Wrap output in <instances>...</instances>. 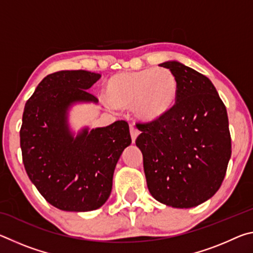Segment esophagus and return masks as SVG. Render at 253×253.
<instances>
[{
  "mask_svg": "<svg viewBox=\"0 0 253 253\" xmlns=\"http://www.w3.org/2000/svg\"><path fill=\"white\" fill-rule=\"evenodd\" d=\"M129 129H130V136H131V140H132V143H135V139H136V137L138 136L139 131H138V129H137V128H136L134 125H130Z\"/></svg>",
  "mask_w": 253,
  "mask_h": 253,
  "instance_id": "esophagus-1",
  "label": "esophagus"
}]
</instances>
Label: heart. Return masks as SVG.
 Here are the masks:
<instances>
[{"label":"heart","instance_id":"b5f03b06","mask_svg":"<svg viewBox=\"0 0 253 253\" xmlns=\"http://www.w3.org/2000/svg\"><path fill=\"white\" fill-rule=\"evenodd\" d=\"M178 81L168 68L119 72L105 85V97L118 109L132 107L137 118L145 123L160 121L176 101Z\"/></svg>","mask_w":253,"mask_h":253}]
</instances>
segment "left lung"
<instances>
[{
	"mask_svg": "<svg viewBox=\"0 0 253 253\" xmlns=\"http://www.w3.org/2000/svg\"><path fill=\"white\" fill-rule=\"evenodd\" d=\"M178 81L176 102L160 121L137 124L149 193L188 209L205 202L223 182L231 157L226 108L208 77L178 61L160 65Z\"/></svg>",
	"mask_w": 253,
	"mask_h": 253,
	"instance_id": "8db88e82",
	"label": "left lung"
}]
</instances>
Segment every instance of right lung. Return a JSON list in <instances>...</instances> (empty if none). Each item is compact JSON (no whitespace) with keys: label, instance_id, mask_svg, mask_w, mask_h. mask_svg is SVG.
I'll return each instance as SVG.
<instances>
[{"label":"right lung","instance_id":"obj_1","mask_svg":"<svg viewBox=\"0 0 253 253\" xmlns=\"http://www.w3.org/2000/svg\"><path fill=\"white\" fill-rule=\"evenodd\" d=\"M85 70L48 75L27 101L20 130L22 160L29 178L57 209L88 212L108 200L116 164L131 143L129 126L84 128L75 137L68 110L76 102H95L88 91L100 79Z\"/></svg>","mask_w":253,"mask_h":253}]
</instances>
